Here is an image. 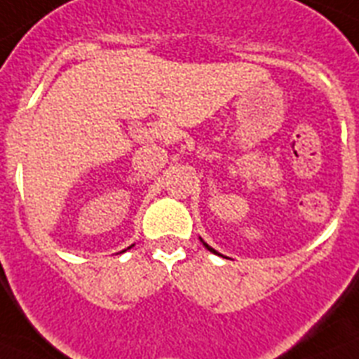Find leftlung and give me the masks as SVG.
Returning <instances> with one entry per match:
<instances>
[{
	"label": "left lung",
	"mask_w": 359,
	"mask_h": 359,
	"mask_svg": "<svg viewBox=\"0 0 359 359\" xmlns=\"http://www.w3.org/2000/svg\"><path fill=\"white\" fill-rule=\"evenodd\" d=\"M204 246H206V248H208V250H210V252H213V254H217L215 250H213V248H210V246H208V245H204Z\"/></svg>",
	"instance_id": "left-lung-1"
}]
</instances>
